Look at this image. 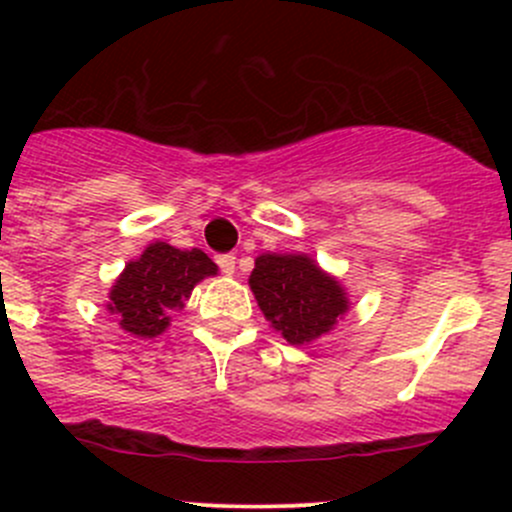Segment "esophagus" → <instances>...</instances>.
<instances>
[{
    "label": "esophagus",
    "instance_id": "1",
    "mask_svg": "<svg viewBox=\"0 0 512 512\" xmlns=\"http://www.w3.org/2000/svg\"><path fill=\"white\" fill-rule=\"evenodd\" d=\"M215 262H218V267L225 275H232V272H235V255H230V252H227V255H218Z\"/></svg>",
    "mask_w": 512,
    "mask_h": 512
}]
</instances>
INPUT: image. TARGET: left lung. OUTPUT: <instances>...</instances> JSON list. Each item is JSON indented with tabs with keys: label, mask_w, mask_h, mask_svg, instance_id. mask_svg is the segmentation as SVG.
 <instances>
[{
	"label": "left lung",
	"mask_w": 512,
	"mask_h": 512,
	"mask_svg": "<svg viewBox=\"0 0 512 512\" xmlns=\"http://www.w3.org/2000/svg\"><path fill=\"white\" fill-rule=\"evenodd\" d=\"M250 287L275 332L289 344H307L327 334L349 307L339 282L307 255H260Z\"/></svg>",
	"instance_id": "8db88e82"
}]
</instances>
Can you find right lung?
<instances>
[{"instance_id":"add662e5","label":"right lung","mask_w":512,"mask_h":512,"mask_svg":"<svg viewBox=\"0 0 512 512\" xmlns=\"http://www.w3.org/2000/svg\"><path fill=\"white\" fill-rule=\"evenodd\" d=\"M218 272V265L203 250H175L153 242L136 262H128L111 289L108 309L116 312L126 332L151 339L165 332L170 314L183 307L203 277Z\"/></svg>"}]
</instances>
